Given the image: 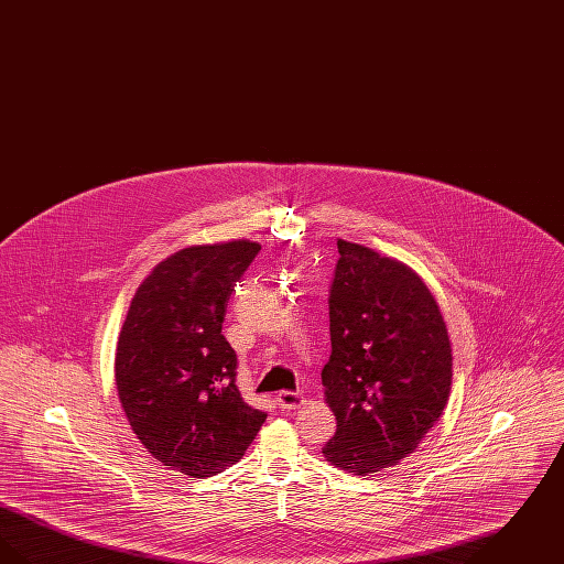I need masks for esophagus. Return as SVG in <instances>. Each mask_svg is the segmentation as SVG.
<instances>
[{
  "label": "esophagus",
  "mask_w": 564,
  "mask_h": 564,
  "mask_svg": "<svg viewBox=\"0 0 564 564\" xmlns=\"http://www.w3.org/2000/svg\"><path fill=\"white\" fill-rule=\"evenodd\" d=\"M276 403H279V408H283V410H294V408H300V405L304 403V398H302L300 393L281 391V393L276 395Z\"/></svg>",
  "instance_id": "1"
}]
</instances>
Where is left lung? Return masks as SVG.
<instances>
[{"mask_svg":"<svg viewBox=\"0 0 564 564\" xmlns=\"http://www.w3.org/2000/svg\"><path fill=\"white\" fill-rule=\"evenodd\" d=\"M323 366L336 433L323 456L355 476L414 453L453 384L448 327L425 281L400 260L338 239Z\"/></svg>","mask_w":564,"mask_h":564,"instance_id":"1","label":"left lung"}]
</instances>
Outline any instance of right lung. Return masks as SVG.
Masks as SVG:
<instances>
[{"instance_id":"obj_1","label":"right lung","mask_w":564,"mask_h":564,"mask_svg":"<svg viewBox=\"0 0 564 564\" xmlns=\"http://www.w3.org/2000/svg\"><path fill=\"white\" fill-rule=\"evenodd\" d=\"M260 242L189 245L137 288L116 345V389L137 440L169 469L209 478L235 465L267 412L242 402L226 302Z\"/></svg>"}]
</instances>
